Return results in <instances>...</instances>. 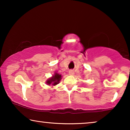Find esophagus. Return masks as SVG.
Returning <instances> with one entry per match:
<instances>
[{
  "label": "esophagus",
  "instance_id": "1",
  "mask_svg": "<svg viewBox=\"0 0 130 130\" xmlns=\"http://www.w3.org/2000/svg\"><path fill=\"white\" fill-rule=\"evenodd\" d=\"M69 74H70V75H73V74H74V71L73 70H69Z\"/></svg>",
  "mask_w": 130,
  "mask_h": 130
}]
</instances>
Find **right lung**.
<instances>
[{
  "label": "right lung",
  "mask_w": 130,
  "mask_h": 130,
  "mask_svg": "<svg viewBox=\"0 0 130 130\" xmlns=\"http://www.w3.org/2000/svg\"><path fill=\"white\" fill-rule=\"evenodd\" d=\"M61 75H60L58 73H56L53 76V77H51V79H49L47 81V84L50 85H56L59 83V81L61 80Z\"/></svg>",
  "instance_id": "add662e5"
}]
</instances>
